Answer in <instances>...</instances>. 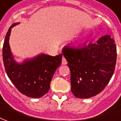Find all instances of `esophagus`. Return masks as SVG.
<instances>
[{"label":"esophagus","mask_w":121,"mask_h":121,"mask_svg":"<svg viewBox=\"0 0 121 121\" xmlns=\"http://www.w3.org/2000/svg\"><path fill=\"white\" fill-rule=\"evenodd\" d=\"M62 65H66V64H67V61H66V59L64 56H62Z\"/></svg>","instance_id":"esophagus-1"}]
</instances>
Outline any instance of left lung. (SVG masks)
Returning <instances> with one entry per match:
<instances>
[{
  "label": "left lung",
  "instance_id": "8db88e82",
  "mask_svg": "<svg viewBox=\"0 0 121 121\" xmlns=\"http://www.w3.org/2000/svg\"><path fill=\"white\" fill-rule=\"evenodd\" d=\"M62 54L70 70L71 91L77 98L86 99L99 94L113 76L117 47L109 35L102 36L95 43L65 47Z\"/></svg>",
  "mask_w": 121,
  "mask_h": 121
}]
</instances>
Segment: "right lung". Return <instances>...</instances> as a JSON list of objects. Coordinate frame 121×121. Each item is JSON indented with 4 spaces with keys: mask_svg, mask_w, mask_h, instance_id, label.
I'll return each instance as SVG.
<instances>
[{
    "mask_svg": "<svg viewBox=\"0 0 121 121\" xmlns=\"http://www.w3.org/2000/svg\"><path fill=\"white\" fill-rule=\"evenodd\" d=\"M19 23L12 25L5 37L2 57L8 78L18 91L27 97L39 98L48 92L50 83L56 69L62 62V54L55 56L41 54L22 64L16 62L12 55L9 37L11 29Z\"/></svg>",
    "mask_w": 121,
    "mask_h": 121,
    "instance_id": "obj_1",
    "label": "right lung"
}]
</instances>
